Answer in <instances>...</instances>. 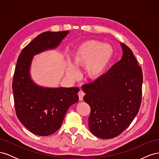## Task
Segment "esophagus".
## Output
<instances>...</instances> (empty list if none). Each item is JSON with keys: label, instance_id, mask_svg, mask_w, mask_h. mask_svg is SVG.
Masks as SVG:
<instances>
[{"label": "esophagus", "instance_id": "1", "mask_svg": "<svg viewBox=\"0 0 159 159\" xmlns=\"http://www.w3.org/2000/svg\"><path fill=\"white\" fill-rule=\"evenodd\" d=\"M84 95H85V93H84V92L83 91H81V90H80L79 92H78V96H79V99H80V101H83V99H84Z\"/></svg>", "mask_w": 159, "mask_h": 159}]
</instances>
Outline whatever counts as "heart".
Listing matches in <instances>:
<instances>
[{
	"mask_svg": "<svg viewBox=\"0 0 159 159\" xmlns=\"http://www.w3.org/2000/svg\"><path fill=\"white\" fill-rule=\"evenodd\" d=\"M113 55V49L109 44L94 40L85 41L74 52L73 65L67 64L66 75L75 79L78 75L76 68L85 66V78L89 80H97L107 68Z\"/></svg>",
	"mask_w": 159,
	"mask_h": 159,
	"instance_id": "heart-1",
	"label": "heart"
}]
</instances>
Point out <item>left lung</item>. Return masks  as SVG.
I'll list each match as a JSON object with an SVG mask.
<instances>
[{"mask_svg":"<svg viewBox=\"0 0 159 159\" xmlns=\"http://www.w3.org/2000/svg\"><path fill=\"white\" fill-rule=\"evenodd\" d=\"M121 60L93 82L82 85L91 108L89 128L95 136L112 139L123 133L141 103L143 72L129 48L121 43Z\"/></svg>","mask_w":159,"mask_h":159,"instance_id":"left-lung-1","label":"left lung"}]
</instances>
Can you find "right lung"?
<instances>
[{"mask_svg": "<svg viewBox=\"0 0 159 159\" xmlns=\"http://www.w3.org/2000/svg\"><path fill=\"white\" fill-rule=\"evenodd\" d=\"M68 33L40 34L24 48L17 60L12 82L16 113L23 125L37 135L48 136L57 131L68 108L79 100V88L41 87L30 74L33 56L56 48Z\"/></svg>", "mask_w": 159, "mask_h": 159, "instance_id": "right-lung-1", "label": "right lung"}]
</instances>
